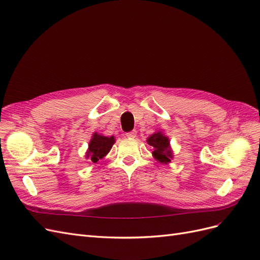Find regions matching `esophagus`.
<instances>
[{"instance_id":"34e87169","label":"esophagus","mask_w":260,"mask_h":260,"mask_svg":"<svg viewBox=\"0 0 260 260\" xmlns=\"http://www.w3.org/2000/svg\"><path fill=\"white\" fill-rule=\"evenodd\" d=\"M125 137L129 138V139H135L137 137V131L133 130V131H130L128 133H125Z\"/></svg>"}]
</instances>
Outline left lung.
<instances>
[{
	"label": "left lung",
	"instance_id": "1",
	"mask_svg": "<svg viewBox=\"0 0 260 260\" xmlns=\"http://www.w3.org/2000/svg\"><path fill=\"white\" fill-rule=\"evenodd\" d=\"M146 141L154 148L153 156L156 160L162 164H168L171 161L174 155H172L170 147V141L166 136L162 135L161 131L155 132L154 135L148 137Z\"/></svg>",
	"mask_w": 260,
	"mask_h": 260
}]
</instances>
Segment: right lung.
I'll return each instance as SVG.
<instances>
[{
  "mask_svg": "<svg viewBox=\"0 0 260 260\" xmlns=\"http://www.w3.org/2000/svg\"><path fill=\"white\" fill-rule=\"evenodd\" d=\"M115 142L116 141L114 137L108 138V137L98 135L95 132L90 141L89 148L88 151H86L85 157L93 162H98L100 159H102L104 156L108 154V152L111 151Z\"/></svg>",
  "mask_w": 260,
  "mask_h": 260,
  "instance_id": "add662e5",
  "label": "right lung"
}]
</instances>
